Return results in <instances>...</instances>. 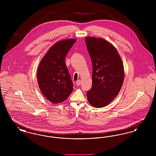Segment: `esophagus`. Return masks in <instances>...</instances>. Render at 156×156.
I'll return each mask as SVG.
<instances>
[{
  "mask_svg": "<svg viewBox=\"0 0 156 156\" xmlns=\"http://www.w3.org/2000/svg\"><path fill=\"white\" fill-rule=\"evenodd\" d=\"M81 81H80V80H78L76 82V85H78V86H79V85H81Z\"/></svg>",
  "mask_w": 156,
  "mask_h": 156,
  "instance_id": "esophagus-1",
  "label": "esophagus"
}]
</instances>
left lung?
<instances>
[{
    "mask_svg": "<svg viewBox=\"0 0 156 156\" xmlns=\"http://www.w3.org/2000/svg\"><path fill=\"white\" fill-rule=\"evenodd\" d=\"M86 44L92 63V86L87 92L94 108L107 106L116 97L124 81L122 60L116 48L102 38L87 37Z\"/></svg>",
    "mask_w": 156,
    "mask_h": 156,
    "instance_id": "obj_1",
    "label": "left lung"
}]
</instances>
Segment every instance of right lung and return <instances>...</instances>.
Here are the masks:
<instances>
[{"instance_id":"obj_1","label":"right lung","mask_w":156,"mask_h":156,"mask_svg":"<svg viewBox=\"0 0 156 156\" xmlns=\"http://www.w3.org/2000/svg\"><path fill=\"white\" fill-rule=\"evenodd\" d=\"M76 41L60 40L48 50L37 69V81L41 92L49 101L58 104L66 101L73 90L65 57Z\"/></svg>"}]
</instances>
